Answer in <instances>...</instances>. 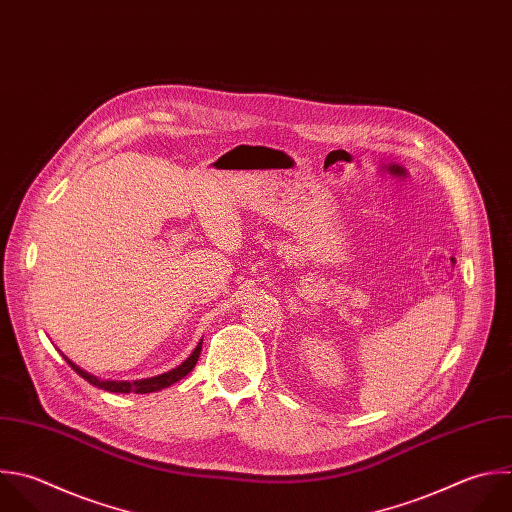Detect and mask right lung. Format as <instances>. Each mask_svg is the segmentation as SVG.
I'll return each mask as SVG.
<instances>
[{
    "instance_id": "1",
    "label": "right lung",
    "mask_w": 512,
    "mask_h": 512,
    "mask_svg": "<svg viewBox=\"0 0 512 512\" xmlns=\"http://www.w3.org/2000/svg\"><path fill=\"white\" fill-rule=\"evenodd\" d=\"M200 350H202V340L198 342V346L194 348V352H192L180 366H176V368H172V370H168V372H164V374H160V376L142 378V380H134V382H130V380H100L98 376H94V374L86 372L84 368H80L78 364H74L70 358H66V356H64V358H66V362H68L84 380H88L90 384H94V386H98V388H102V390L120 392V394H128V392L148 394V392H158V390H162V388H168V386H172L174 382H178L180 378H184V376L196 366V362H198V358H200Z\"/></svg>"
}]
</instances>
